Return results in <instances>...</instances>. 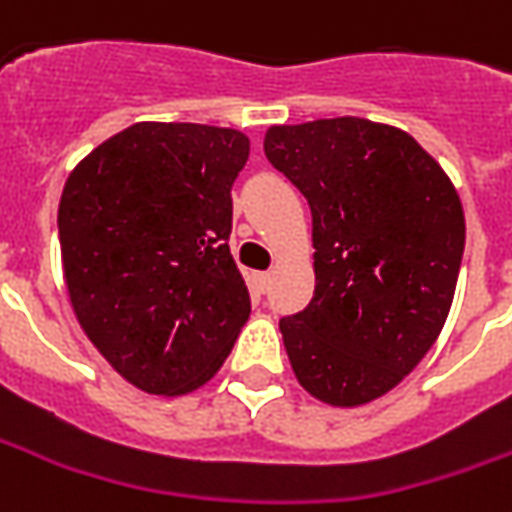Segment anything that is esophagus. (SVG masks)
<instances>
[{"instance_id": "1", "label": "esophagus", "mask_w": 512, "mask_h": 512, "mask_svg": "<svg viewBox=\"0 0 512 512\" xmlns=\"http://www.w3.org/2000/svg\"><path fill=\"white\" fill-rule=\"evenodd\" d=\"M269 285H271V271H260V274H255L257 291H269Z\"/></svg>"}]
</instances>
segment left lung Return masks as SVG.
<instances>
[{
    "mask_svg": "<svg viewBox=\"0 0 512 512\" xmlns=\"http://www.w3.org/2000/svg\"><path fill=\"white\" fill-rule=\"evenodd\" d=\"M263 151L314 218V300L280 319L294 375L330 406L375 401L446 325L460 196L406 131L361 117L274 125Z\"/></svg>",
    "mask_w": 512,
    "mask_h": 512,
    "instance_id": "1",
    "label": "left lung"
}]
</instances>
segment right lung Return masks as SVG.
I'll list each match as a JSON object with an SVG mask.
<instances>
[{
	"label": "right lung",
	"mask_w": 512,
	"mask_h": 512,
	"mask_svg": "<svg viewBox=\"0 0 512 512\" xmlns=\"http://www.w3.org/2000/svg\"><path fill=\"white\" fill-rule=\"evenodd\" d=\"M249 137L137 123L69 173L58 238L75 316L125 381L151 395L207 384L249 319L229 252L232 184Z\"/></svg>",
	"instance_id": "1"
}]
</instances>
